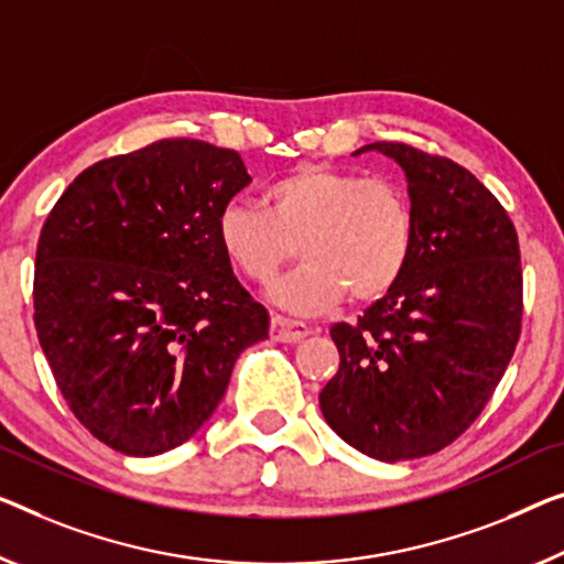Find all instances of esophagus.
I'll use <instances>...</instances> for the list:
<instances>
[{
  "mask_svg": "<svg viewBox=\"0 0 564 564\" xmlns=\"http://www.w3.org/2000/svg\"><path fill=\"white\" fill-rule=\"evenodd\" d=\"M308 334V326L301 322H293V318H285L275 314L271 318V339L273 341H301Z\"/></svg>",
  "mask_w": 564,
  "mask_h": 564,
  "instance_id": "esophagus-1",
  "label": "esophagus"
}]
</instances>
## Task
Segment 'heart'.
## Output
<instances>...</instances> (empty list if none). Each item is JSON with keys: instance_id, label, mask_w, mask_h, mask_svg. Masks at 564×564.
<instances>
[{"instance_id": "b5f03b06", "label": "heart", "mask_w": 564, "mask_h": 564, "mask_svg": "<svg viewBox=\"0 0 564 564\" xmlns=\"http://www.w3.org/2000/svg\"><path fill=\"white\" fill-rule=\"evenodd\" d=\"M265 209L230 199L215 235L230 263L256 283H271L299 246L306 260L273 289L275 304L316 314L347 296L382 299L405 273L415 240L408 192L390 180L304 164L268 184Z\"/></svg>"}]
</instances>
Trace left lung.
Returning a JSON list of instances; mask_svg holds the SVG:
<instances>
[{"mask_svg": "<svg viewBox=\"0 0 564 564\" xmlns=\"http://www.w3.org/2000/svg\"><path fill=\"white\" fill-rule=\"evenodd\" d=\"M415 240L402 279L357 318L334 324L339 369L318 394L324 420L377 460L438 453L481 415L522 332V260L507 209L464 166L398 141Z\"/></svg>", "mask_w": 564, "mask_h": 564, "instance_id": "8db88e82", "label": "left lung"}]
</instances>
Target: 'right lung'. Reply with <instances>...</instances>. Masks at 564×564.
Returning a JSON list of instances; mask_svg holds the SVG:
<instances>
[{
	"mask_svg": "<svg viewBox=\"0 0 564 564\" xmlns=\"http://www.w3.org/2000/svg\"><path fill=\"white\" fill-rule=\"evenodd\" d=\"M250 182L238 151L162 139L75 176L42 225L35 329L73 415L126 456L189 441L268 311L215 235Z\"/></svg>",
	"mask_w": 564,
	"mask_h": 564,
	"instance_id": "right-lung-1",
	"label": "right lung"
}]
</instances>
